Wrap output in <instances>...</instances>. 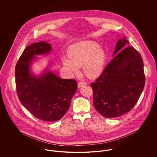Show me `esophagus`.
<instances>
[{
    "mask_svg": "<svg viewBox=\"0 0 157 157\" xmlns=\"http://www.w3.org/2000/svg\"><path fill=\"white\" fill-rule=\"evenodd\" d=\"M86 85V82H79V83H78V87L79 88H81L83 86H85V85Z\"/></svg>",
    "mask_w": 157,
    "mask_h": 157,
    "instance_id": "1",
    "label": "esophagus"
}]
</instances>
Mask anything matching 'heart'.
<instances>
[{
  "label": "heart",
  "mask_w": 157,
  "mask_h": 157,
  "mask_svg": "<svg viewBox=\"0 0 157 157\" xmlns=\"http://www.w3.org/2000/svg\"><path fill=\"white\" fill-rule=\"evenodd\" d=\"M67 56L69 58L62 57L61 61L69 72L77 75L79 73V67L83 66L84 74L90 78H95L101 74L106 60L104 50L93 41L71 46Z\"/></svg>",
  "instance_id": "obj_1"
}]
</instances>
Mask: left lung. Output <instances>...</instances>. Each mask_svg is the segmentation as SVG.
<instances>
[{
	"mask_svg": "<svg viewBox=\"0 0 157 157\" xmlns=\"http://www.w3.org/2000/svg\"><path fill=\"white\" fill-rule=\"evenodd\" d=\"M113 58L102 74L90 84L94 106L106 118H116L130 111L144 90L145 77L140 53L125 36L118 40Z\"/></svg>",
	"mask_w": 157,
	"mask_h": 157,
	"instance_id": "left-lung-1",
	"label": "left lung"
}]
</instances>
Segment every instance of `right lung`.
I'll list each match as a JSON object with an SVG mask.
<instances>
[{
  "label": "right lung",
  "instance_id": "right-lung-1",
  "mask_svg": "<svg viewBox=\"0 0 157 157\" xmlns=\"http://www.w3.org/2000/svg\"><path fill=\"white\" fill-rule=\"evenodd\" d=\"M52 46L45 41L26 47L15 67V81L20 102L34 117L47 122L61 119L77 90L76 81L63 79L46 69L37 76L30 71L36 55L49 54Z\"/></svg>",
  "mask_w": 157,
  "mask_h": 157
}]
</instances>
